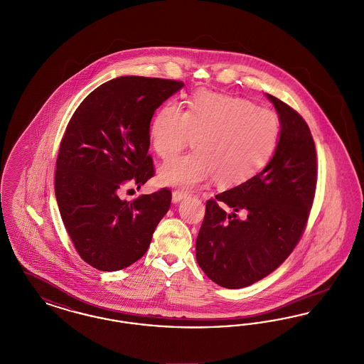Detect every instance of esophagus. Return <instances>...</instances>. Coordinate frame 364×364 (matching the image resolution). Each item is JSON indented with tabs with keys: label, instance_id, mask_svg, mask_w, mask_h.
<instances>
[{
	"label": "esophagus",
	"instance_id": "obj_1",
	"mask_svg": "<svg viewBox=\"0 0 364 364\" xmlns=\"http://www.w3.org/2000/svg\"><path fill=\"white\" fill-rule=\"evenodd\" d=\"M186 196H187V192L174 191L173 193H172V202H173V203H178V202L183 200Z\"/></svg>",
	"mask_w": 364,
	"mask_h": 364
}]
</instances>
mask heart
Returning <instances> with one entry per match:
<instances>
[{"label":"heart","instance_id":"obj_1","mask_svg":"<svg viewBox=\"0 0 364 364\" xmlns=\"http://www.w3.org/2000/svg\"><path fill=\"white\" fill-rule=\"evenodd\" d=\"M281 125L270 109L248 100L200 91L186 112L164 105L153 120L151 141L158 156L171 159L195 138L196 150L159 169L162 184L190 188L214 177L221 187L239 186L269 164L279 141Z\"/></svg>","mask_w":364,"mask_h":364}]
</instances>
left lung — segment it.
Segmentation results:
<instances>
[{
  "instance_id": "8db88e82",
  "label": "left lung",
  "mask_w": 364,
  "mask_h": 364,
  "mask_svg": "<svg viewBox=\"0 0 364 364\" xmlns=\"http://www.w3.org/2000/svg\"><path fill=\"white\" fill-rule=\"evenodd\" d=\"M279 119L277 150L266 168L206 202L196 239V260L211 281L228 289L269 276L300 240L316 188V151L307 122L266 94Z\"/></svg>"
}]
</instances>
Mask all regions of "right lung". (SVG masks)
<instances>
[{"label":"right lung","mask_w":364,"mask_h":364,"mask_svg":"<svg viewBox=\"0 0 364 364\" xmlns=\"http://www.w3.org/2000/svg\"><path fill=\"white\" fill-rule=\"evenodd\" d=\"M184 83L120 76L88 94L68 122L55 164L54 191L63 223L82 259L116 272L140 259L171 208L168 188L122 199L156 171L150 122Z\"/></svg>","instance_id":"right-lung-1"}]
</instances>
